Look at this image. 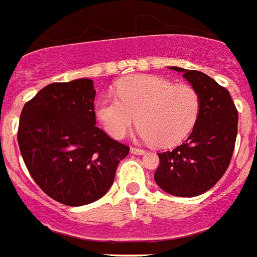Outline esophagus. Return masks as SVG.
Here are the masks:
<instances>
[{"label":"esophagus","mask_w":257,"mask_h":257,"mask_svg":"<svg viewBox=\"0 0 257 257\" xmlns=\"http://www.w3.org/2000/svg\"><path fill=\"white\" fill-rule=\"evenodd\" d=\"M130 152L133 154H145V153H146V150L140 149V148H131Z\"/></svg>","instance_id":"obj_1"}]
</instances>
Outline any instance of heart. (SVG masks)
Instances as JSON below:
<instances>
[{"label": "heart", "mask_w": 257, "mask_h": 257, "mask_svg": "<svg viewBox=\"0 0 257 257\" xmlns=\"http://www.w3.org/2000/svg\"><path fill=\"white\" fill-rule=\"evenodd\" d=\"M117 99L103 96L96 112L113 138H123L136 124L142 140L169 148L184 140L199 116L198 92L187 84H173L163 77L137 74L117 82Z\"/></svg>", "instance_id": "b5f03b06"}]
</instances>
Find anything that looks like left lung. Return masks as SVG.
I'll return each mask as SVG.
<instances>
[{
  "label": "left lung",
  "mask_w": 257,
  "mask_h": 257,
  "mask_svg": "<svg viewBox=\"0 0 257 257\" xmlns=\"http://www.w3.org/2000/svg\"><path fill=\"white\" fill-rule=\"evenodd\" d=\"M169 69L183 73L198 92L200 111L186 142L158 153L154 180L168 194L192 198L209 191L226 172L236 144L238 112L229 92L211 77L198 70Z\"/></svg>",
  "instance_id": "1"
}]
</instances>
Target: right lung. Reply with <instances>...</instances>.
Listing matches in <instances>:
<instances>
[{
    "mask_svg": "<svg viewBox=\"0 0 257 257\" xmlns=\"http://www.w3.org/2000/svg\"><path fill=\"white\" fill-rule=\"evenodd\" d=\"M94 96L89 78L54 82L21 111L17 141L27 169L42 191L66 206L105 195L130 152L94 126Z\"/></svg>",
    "mask_w": 257,
    "mask_h": 257,
    "instance_id": "1",
    "label": "right lung"
}]
</instances>
